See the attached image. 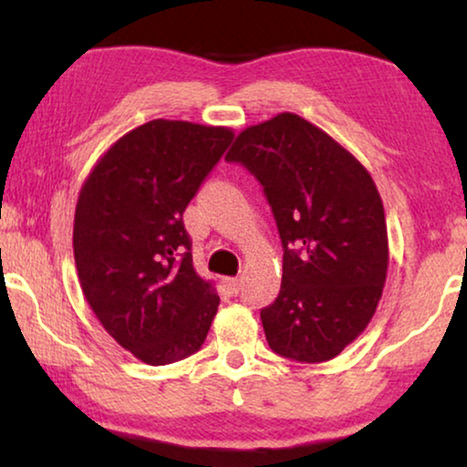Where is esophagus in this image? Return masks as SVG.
I'll use <instances>...</instances> for the list:
<instances>
[{
  "label": "esophagus",
  "instance_id": "1",
  "mask_svg": "<svg viewBox=\"0 0 467 467\" xmlns=\"http://www.w3.org/2000/svg\"><path fill=\"white\" fill-rule=\"evenodd\" d=\"M225 285H227V289L234 293V296H238L240 289H242V278H240V276H235V278H225Z\"/></svg>",
  "mask_w": 467,
  "mask_h": 467
}]
</instances>
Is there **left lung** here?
Listing matches in <instances>:
<instances>
[{
  "instance_id": "obj_1",
  "label": "left lung",
  "mask_w": 467,
  "mask_h": 467,
  "mask_svg": "<svg viewBox=\"0 0 467 467\" xmlns=\"http://www.w3.org/2000/svg\"><path fill=\"white\" fill-rule=\"evenodd\" d=\"M227 161L257 178L283 242V283L261 323L274 353L321 363L372 321L389 267L369 171L317 125L283 112L238 133Z\"/></svg>"
}]
</instances>
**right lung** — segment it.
I'll return each mask as SVG.
<instances>
[{"mask_svg": "<svg viewBox=\"0 0 467 467\" xmlns=\"http://www.w3.org/2000/svg\"><path fill=\"white\" fill-rule=\"evenodd\" d=\"M232 140L229 127L149 120L119 138L80 189L82 293L108 334L149 366L197 353L219 308L193 267L182 213Z\"/></svg>", "mask_w": 467, "mask_h": 467, "instance_id": "1", "label": "right lung"}]
</instances>
